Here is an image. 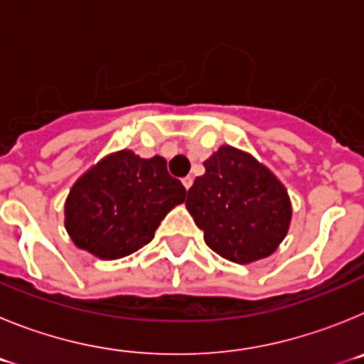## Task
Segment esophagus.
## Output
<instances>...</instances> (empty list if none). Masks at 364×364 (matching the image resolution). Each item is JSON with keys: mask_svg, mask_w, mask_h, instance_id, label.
I'll use <instances>...</instances> for the list:
<instances>
[{"mask_svg": "<svg viewBox=\"0 0 364 364\" xmlns=\"http://www.w3.org/2000/svg\"><path fill=\"white\" fill-rule=\"evenodd\" d=\"M182 184H184V188L186 189H189L193 186V176H184V178H182Z\"/></svg>", "mask_w": 364, "mask_h": 364, "instance_id": "1", "label": "esophagus"}]
</instances>
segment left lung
<instances>
[{
  "mask_svg": "<svg viewBox=\"0 0 364 364\" xmlns=\"http://www.w3.org/2000/svg\"><path fill=\"white\" fill-rule=\"evenodd\" d=\"M188 191L186 208L205 244L231 262L272 255L284 239L291 205L284 186L253 156L222 146Z\"/></svg>",
  "mask_w": 364,
  "mask_h": 364,
  "instance_id": "obj_1",
  "label": "left lung"
}]
</instances>
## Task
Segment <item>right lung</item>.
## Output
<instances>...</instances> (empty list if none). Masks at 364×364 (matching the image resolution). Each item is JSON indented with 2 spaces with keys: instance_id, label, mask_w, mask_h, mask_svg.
I'll list each match as a JSON object with an SVG mask.
<instances>
[{
  "instance_id": "add662e5",
  "label": "right lung",
  "mask_w": 364,
  "mask_h": 364,
  "mask_svg": "<svg viewBox=\"0 0 364 364\" xmlns=\"http://www.w3.org/2000/svg\"><path fill=\"white\" fill-rule=\"evenodd\" d=\"M186 200V188L162 156L120 151L85 173L65 204V228L82 250L122 259L151 242L167 211Z\"/></svg>"
}]
</instances>
